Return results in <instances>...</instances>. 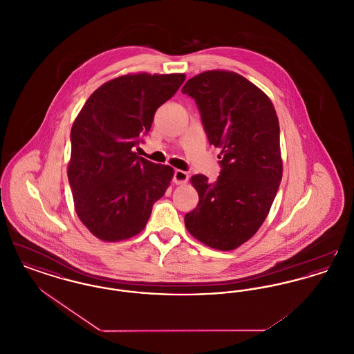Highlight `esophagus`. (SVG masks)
Instances as JSON below:
<instances>
[{
	"mask_svg": "<svg viewBox=\"0 0 354 354\" xmlns=\"http://www.w3.org/2000/svg\"><path fill=\"white\" fill-rule=\"evenodd\" d=\"M188 178H189V175H188L185 171L175 169V172H174V179H172V180H174L175 185H185V183H187Z\"/></svg>",
	"mask_w": 354,
	"mask_h": 354,
	"instance_id": "34e87169",
	"label": "esophagus"
}]
</instances>
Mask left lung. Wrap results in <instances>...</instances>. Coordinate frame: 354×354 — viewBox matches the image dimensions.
<instances>
[{
    "instance_id": "8db88e82",
    "label": "left lung",
    "mask_w": 354,
    "mask_h": 354,
    "mask_svg": "<svg viewBox=\"0 0 354 354\" xmlns=\"http://www.w3.org/2000/svg\"><path fill=\"white\" fill-rule=\"evenodd\" d=\"M182 93L195 100L209 145L221 150L215 182L191 178L199 203L185 214V228L211 248L232 251L261 227L281 182L276 110L264 91L228 70L201 73Z\"/></svg>"
}]
</instances>
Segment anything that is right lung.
Returning <instances> with one entry per match:
<instances>
[{"label":"right lung","mask_w":354,"mask_h":354,"mask_svg":"<svg viewBox=\"0 0 354 354\" xmlns=\"http://www.w3.org/2000/svg\"><path fill=\"white\" fill-rule=\"evenodd\" d=\"M185 74H126L98 87L74 120L68 166L75 212L103 241L138 235L174 176L134 149L155 111L178 91Z\"/></svg>","instance_id":"right-lung-1"}]
</instances>
